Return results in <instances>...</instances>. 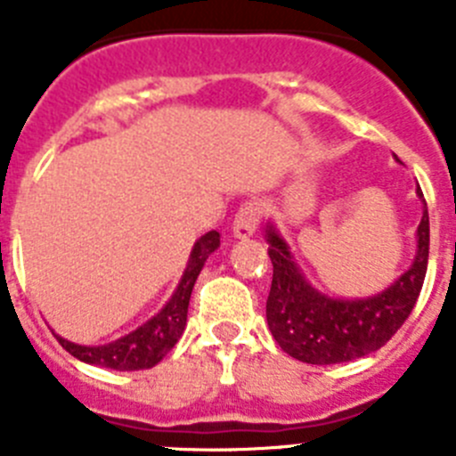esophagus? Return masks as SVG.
<instances>
[{
  "instance_id": "esophagus-1",
  "label": "esophagus",
  "mask_w": 456,
  "mask_h": 456,
  "mask_svg": "<svg viewBox=\"0 0 456 456\" xmlns=\"http://www.w3.org/2000/svg\"><path fill=\"white\" fill-rule=\"evenodd\" d=\"M260 219H263V205L257 203V200H248V203H244L237 209L235 221H232V232L240 240H247V237L256 232Z\"/></svg>"
}]
</instances>
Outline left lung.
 Wrapping results in <instances>:
<instances>
[{
	"label": "left lung",
	"instance_id": "left-lung-1",
	"mask_svg": "<svg viewBox=\"0 0 456 456\" xmlns=\"http://www.w3.org/2000/svg\"><path fill=\"white\" fill-rule=\"evenodd\" d=\"M418 196L422 199L420 187ZM267 235L273 265L267 324L281 349L297 361L331 365L377 352L404 324L420 297L429 260L427 203L418 225L416 260L388 289L370 299L342 301L315 292L294 265L285 241L272 228Z\"/></svg>",
	"mask_w": 456,
	"mask_h": 456
}]
</instances>
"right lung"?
Segmentation results:
<instances>
[{"label":"right lung","instance_id":"add662e5","mask_svg":"<svg viewBox=\"0 0 456 456\" xmlns=\"http://www.w3.org/2000/svg\"><path fill=\"white\" fill-rule=\"evenodd\" d=\"M219 247V232L209 231L208 235L200 237L193 244L191 257L184 269V276L180 281L178 289L171 297L164 310L151 322L136 329L130 336L120 338L116 342H109L102 347H82L75 342H68L63 338L56 336V340L61 342V347L75 358L84 361V363L100 365V368L111 370H148L157 365L175 347V342L183 336L184 326H187V308L189 299H191V289L196 278H199L200 269H203L205 260L209 253Z\"/></svg>","mask_w":456,"mask_h":456}]
</instances>
